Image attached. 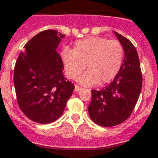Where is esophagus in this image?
<instances>
[{
	"instance_id": "1",
	"label": "esophagus",
	"mask_w": 158,
	"mask_h": 158,
	"mask_svg": "<svg viewBox=\"0 0 158 158\" xmlns=\"http://www.w3.org/2000/svg\"><path fill=\"white\" fill-rule=\"evenodd\" d=\"M82 89H83V88H80V87H79V86H77V85L75 86V92H79V91H81Z\"/></svg>"
}]
</instances>
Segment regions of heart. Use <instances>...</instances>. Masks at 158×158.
<instances>
[{
	"instance_id": "heart-1",
	"label": "heart",
	"mask_w": 158,
	"mask_h": 158,
	"mask_svg": "<svg viewBox=\"0 0 158 158\" xmlns=\"http://www.w3.org/2000/svg\"><path fill=\"white\" fill-rule=\"evenodd\" d=\"M61 57L70 79H76L86 67L87 71L79 81L83 85H103L113 81L118 74L124 50L118 40L90 37L75 42L72 50L64 48Z\"/></svg>"
}]
</instances>
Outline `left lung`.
<instances>
[{"label": "left lung", "mask_w": 158, "mask_h": 158, "mask_svg": "<svg viewBox=\"0 0 158 158\" xmlns=\"http://www.w3.org/2000/svg\"><path fill=\"white\" fill-rule=\"evenodd\" d=\"M123 47V65L113 82L101 90H92L88 114L95 123L114 127L131 114L142 88V74L137 51L132 43L114 31Z\"/></svg>", "instance_id": "1"}]
</instances>
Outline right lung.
<instances>
[{
    "label": "right lung",
    "mask_w": 158,
    "mask_h": 158,
    "mask_svg": "<svg viewBox=\"0 0 158 158\" xmlns=\"http://www.w3.org/2000/svg\"><path fill=\"white\" fill-rule=\"evenodd\" d=\"M65 35L43 31L26 44L17 59L14 84L19 108L38 123L56 121L62 114L75 85L63 75L57 48Z\"/></svg>",
    "instance_id": "right-lung-1"
}]
</instances>
